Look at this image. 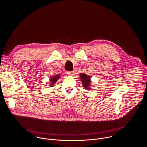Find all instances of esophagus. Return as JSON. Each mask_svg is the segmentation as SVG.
<instances>
[{
	"label": "esophagus",
	"instance_id": "obj_1",
	"mask_svg": "<svg viewBox=\"0 0 147 147\" xmlns=\"http://www.w3.org/2000/svg\"><path fill=\"white\" fill-rule=\"evenodd\" d=\"M66 74L69 76H72L73 75V71H67Z\"/></svg>",
	"mask_w": 147,
	"mask_h": 147
}]
</instances>
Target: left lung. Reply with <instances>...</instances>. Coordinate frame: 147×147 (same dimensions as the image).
<instances>
[{
	"instance_id": "left-lung-1",
	"label": "left lung",
	"mask_w": 147,
	"mask_h": 147,
	"mask_svg": "<svg viewBox=\"0 0 147 147\" xmlns=\"http://www.w3.org/2000/svg\"><path fill=\"white\" fill-rule=\"evenodd\" d=\"M81 80L82 81V84L86 89H90V85L91 82V77L86 74H80Z\"/></svg>"
}]
</instances>
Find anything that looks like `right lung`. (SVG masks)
I'll list each match as a JSON object with an SVG mask.
<instances>
[{
  "instance_id": "add662e5",
  "label": "right lung",
  "mask_w": 147,
  "mask_h": 147,
  "mask_svg": "<svg viewBox=\"0 0 147 147\" xmlns=\"http://www.w3.org/2000/svg\"><path fill=\"white\" fill-rule=\"evenodd\" d=\"M60 76H59V75H56V76H53L52 77H51V81H50V82H51V84H50V86L51 87H53L55 84V83L57 82V81L59 79V78H60Z\"/></svg>"
}]
</instances>
